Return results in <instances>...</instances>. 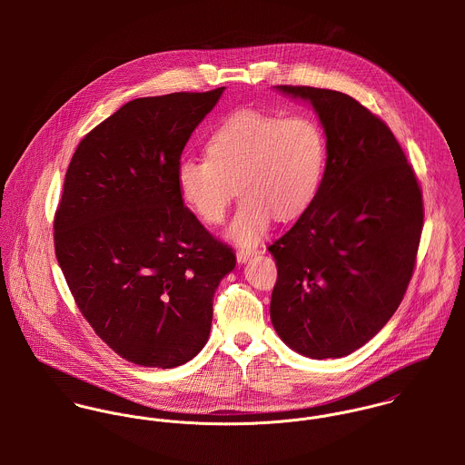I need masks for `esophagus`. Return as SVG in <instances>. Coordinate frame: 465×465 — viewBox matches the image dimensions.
Instances as JSON below:
<instances>
[{
  "label": "esophagus",
  "instance_id": "34e87169",
  "mask_svg": "<svg viewBox=\"0 0 465 465\" xmlns=\"http://www.w3.org/2000/svg\"><path fill=\"white\" fill-rule=\"evenodd\" d=\"M260 251L258 249H238L236 251V260H238V263H247L252 256H256Z\"/></svg>",
  "mask_w": 465,
  "mask_h": 465
}]
</instances>
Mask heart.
<instances>
[{"instance_id":"1","label":"heart","mask_w":465,"mask_h":465,"mask_svg":"<svg viewBox=\"0 0 465 465\" xmlns=\"http://www.w3.org/2000/svg\"><path fill=\"white\" fill-rule=\"evenodd\" d=\"M205 150L207 159L179 161L181 197L200 220L214 225L238 190L243 199L229 236L243 245L258 242L273 216L299 218L317 197L328 164L326 131L308 114L236 111L209 135Z\"/></svg>"}]
</instances>
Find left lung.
Listing matches in <instances>:
<instances>
[{"label":"left lung","instance_id":"left-lung-1","mask_svg":"<svg viewBox=\"0 0 465 465\" xmlns=\"http://www.w3.org/2000/svg\"><path fill=\"white\" fill-rule=\"evenodd\" d=\"M313 105L328 164L313 203L268 251L270 319L302 356L341 358L380 331L406 293L424 222L422 192L387 124L331 89L277 85Z\"/></svg>","mask_w":465,"mask_h":465}]
</instances>
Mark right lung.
Returning a JSON list of instances; mask_svg holds the SVG:
<instances>
[{"mask_svg": "<svg viewBox=\"0 0 465 465\" xmlns=\"http://www.w3.org/2000/svg\"><path fill=\"white\" fill-rule=\"evenodd\" d=\"M225 87L135 98L76 146L54 220L55 256L94 332L141 367L205 345L232 249L184 205L177 164Z\"/></svg>", "mask_w": 465, "mask_h": 465, "instance_id": "obj_1", "label": "right lung"}]
</instances>
